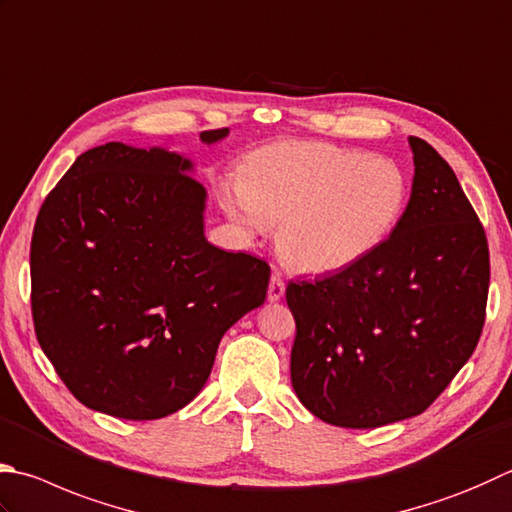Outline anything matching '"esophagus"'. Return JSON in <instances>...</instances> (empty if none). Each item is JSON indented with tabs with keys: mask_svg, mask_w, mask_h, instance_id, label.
<instances>
[{
	"mask_svg": "<svg viewBox=\"0 0 512 512\" xmlns=\"http://www.w3.org/2000/svg\"><path fill=\"white\" fill-rule=\"evenodd\" d=\"M283 294H285V281H283V278L278 276V274H274V276H272V281H269V287H267V298H269V303L281 301Z\"/></svg>",
	"mask_w": 512,
	"mask_h": 512,
	"instance_id": "1",
	"label": "esophagus"
}]
</instances>
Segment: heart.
<instances>
[{"mask_svg":"<svg viewBox=\"0 0 512 512\" xmlns=\"http://www.w3.org/2000/svg\"><path fill=\"white\" fill-rule=\"evenodd\" d=\"M227 214L249 231L278 227L276 249L303 274H334L370 256L406 207L390 160L325 142L267 144L245 160Z\"/></svg>","mask_w":512,"mask_h":512,"instance_id":"heart-1","label":"heart"}]
</instances>
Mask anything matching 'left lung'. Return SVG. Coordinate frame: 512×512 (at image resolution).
<instances>
[{
	"mask_svg": "<svg viewBox=\"0 0 512 512\" xmlns=\"http://www.w3.org/2000/svg\"><path fill=\"white\" fill-rule=\"evenodd\" d=\"M408 207L359 263L285 289L292 385L314 417L379 428L417 417L472 356L486 321L488 240L455 171L426 140Z\"/></svg>",
	"mask_w": 512,
	"mask_h": 512,
	"instance_id": "1",
	"label": "left lung"
}]
</instances>
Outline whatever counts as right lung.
Listing matches in <instances>:
<instances>
[{"label":"right lung","instance_id":"obj_1","mask_svg":"<svg viewBox=\"0 0 512 512\" xmlns=\"http://www.w3.org/2000/svg\"><path fill=\"white\" fill-rule=\"evenodd\" d=\"M191 171L176 151L106 142L77 156L37 214L35 334L86 408L131 421L185 408L223 334L265 303L269 265L209 243Z\"/></svg>","mask_w":512,"mask_h":512}]
</instances>
